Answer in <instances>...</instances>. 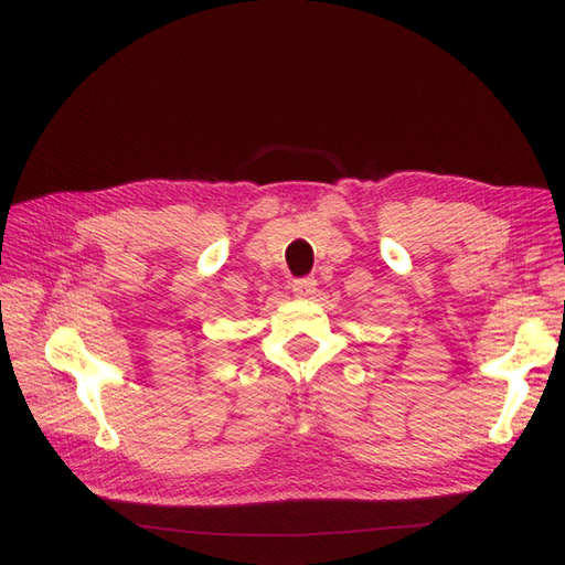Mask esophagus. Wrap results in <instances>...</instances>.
Here are the masks:
<instances>
[{
    "instance_id": "34e87169",
    "label": "esophagus",
    "mask_w": 565,
    "mask_h": 565,
    "mask_svg": "<svg viewBox=\"0 0 565 565\" xmlns=\"http://www.w3.org/2000/svg\"><path fill=\"white\" fill-rule=\"evenodd\" d=\"M292 292H295V297H299V299L311 297V295L316 292V280H313V278H299V280H295V282H292Z\"/></svg>"
}]
</instances>
